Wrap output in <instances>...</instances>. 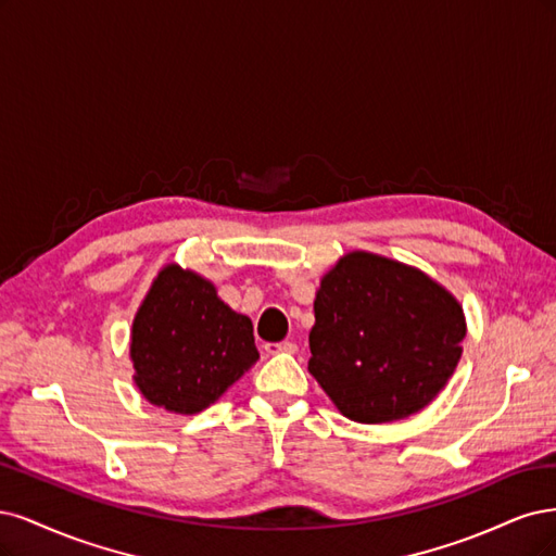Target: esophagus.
Segmentation results:
<instances>
[{"label":"esophagus","mask_w":556,"mask_h":556,"mask_svg":"<svg viewBox=\"0 0 556 556\" xmlns=\"http://www.w3.org/2000/svg\"><path fill=\"white\" fill-rule=\"evenodd\" d=\"M265 351L275 355V353H298V346L293 342H279V344H265Z\"/></svg>","instance_id":"1"}]
</instances>
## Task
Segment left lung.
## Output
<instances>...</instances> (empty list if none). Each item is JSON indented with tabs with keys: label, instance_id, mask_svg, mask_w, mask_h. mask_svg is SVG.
I'll list each match as a JSON object with an SVG mask.
<instances>
[{
	"label": "left lung",
	"instance_id": "left-lung-1",
	"mask_svg": "<svg viewBox=\"0 0 556 556\" xmlns=\"http://www.w3.org/2000/svg\"><path fill=\"white\" fill-rule=\"evenodd\" d=\"M309 371L342 414L379 425L418 414L451 379L462 304L418 267L351 252L320 279Z\"/></svg>",
	"mask_w": 556,
	"mask_h": 556
}]
</instances>
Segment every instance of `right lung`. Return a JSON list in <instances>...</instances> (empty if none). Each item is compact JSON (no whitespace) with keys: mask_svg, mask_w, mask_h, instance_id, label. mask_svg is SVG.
I'll list each match as a JSON object with an SVG mask.
<instances>
[{"mask_svg":"<svg viewBox=\"0 0 556 556\" xmlns=\"http://www.w3.org/2000/svg\"><path fill=\"white\" fill-rule=\"evenodd\" d=\"M134 381L150 404L201 414L258 361L254 326L232 312L214 283L168 263L131 328Z\"/></svg>","mask_w":556,"mask_h":556,"instance_id":"obj_1","label":"right lung"}]
</instances>
